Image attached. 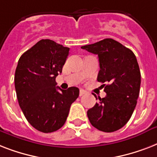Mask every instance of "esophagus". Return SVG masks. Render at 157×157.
<instances>
[{
	"label": "esophagus",
	"instance_id": "34e87169",
	"mask_svg": "<svg viewBox=\"0 0 157 157\" xmlns=\"http://www.w3.org/2000/svg\"><path fill=\"white\" fill-rule=\"evenodd\" d=\"M86 94V91L81 90H80V94H79V95H80V96H83V95H85Z\"/></svg>",
	"mask_w": 157,
	"mask_h": 157
}]
</instances>
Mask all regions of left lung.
Wrapping results in <instances>:
<instances>
[{"label": "left lung", "instance_id": "8db88e82", "mask_svg": "<svg viewBox=\"0 0 157 157\" xmlns=\"http://www.w3.org/2000/svg\"><path fill=\"white\" fill-rule=\"evenodd\" d=\"M81 49L98 54L100 70L97 80L108 83L102 85L106 97L98 98L99 103L87 112L90 122L101 131H117L129 121L139 98L141 74L136 57L132 50L111 38Z\"/></svg>", "mask_w": 157, "mask_h": 157}]
</instances>
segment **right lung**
I'll return each instance as SVG.
<instances>
[{
    "label": "right lung",
    "instance_id": "right-lung-1",
    "mask_svg": "<svg viewBox=\"0 0 157 157\" xmlns=\"http://www.w3.org/2000/svg\"><path fill=\"white\" fill-rule=\"evenodd\" d=\"M68 54V47L43 39L18 59L14 75L18 104L28 121L43 133L56 131L63 125L71 103L79 96L76 87L65 90L56 86L55 78Z\"/></svg>",
    "mask_w": 157,
    "mask_h": 157
}]
</instances>
